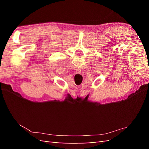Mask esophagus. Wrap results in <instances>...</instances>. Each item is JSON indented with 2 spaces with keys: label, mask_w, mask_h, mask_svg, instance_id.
Here are the masks:
<instances>
[{
  "label": "esophagus",
  "mask_w": 149,
  "mask_h": 149,
  "mask_svg": "<svg viewBox=\"0 0 149 149\" xmlns=\"http://www.w3.org/2000/svg\"><path fill=\"white\" fill-rule=\"evenodd\" d=\"M75 73H77V74H79L81 73V70L80 68H77L76 69V71H75Z\"/></svg>",
  "instance_id": "obj_1"
}]
</instances>
